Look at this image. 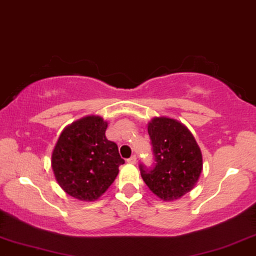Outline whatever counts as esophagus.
Wrapping results in <instances>:
<instances>
[{"label": "esophagus", "instance_id": "esophagus-1", "mask_svg": "<svg viewBox=\"0 0 256 256\" xmlns=\"http://www.w3.org/2000/svg\"><path fill=\"white\" fill-rule=\"evenodd\" d=\"M128 164H134H134L137 162V156H132L131 158H128Z\"/></svg>", "mask_w": 256, "mask_h": 256}]
</instances>
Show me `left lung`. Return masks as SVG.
<instances>
[{
  "label": "left lung",
  "instance_id": "8db88e82",
  "mask_svg": "<svg viewBox=\"0 0 256 256\" xmlns=\"http://www.w3.org/2000/svg\"><path fill=\"white\" fill-rule=\"evenodd\" d=\"M156 166H140L142 178L162 202H173L196 187L202 172V153L188 128L176 119L154 117L148 122Z\"/></svg>",
  "mask_w": 256,
  "mask_h": 256
}]
</instances>
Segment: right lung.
I'll use <instances>...</instances> for the list:
<instances>
[{
	"label": "right lung",
	"mask_w": 256,
	"mask_h": 256,
	"mask_svg": "<svg viewBox=\"0 0 256 256\" xmlns=\"http://www.w3.org/2000/svg\"><path fill=\"white\" fill-rule=\"evenodd\" d=\"M108 122L88 114L66 125L51 153L54 179L66 194L96 202L106 192L124 164L117 145L105 137Z\"/></svg>",
	"instance_id": "right-lung-1"
}]
</instances>
